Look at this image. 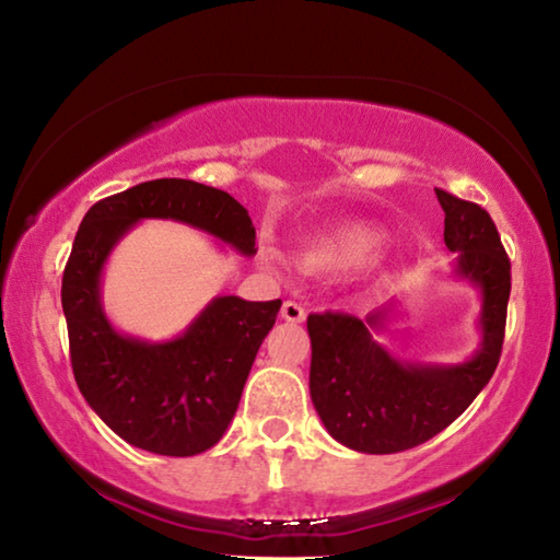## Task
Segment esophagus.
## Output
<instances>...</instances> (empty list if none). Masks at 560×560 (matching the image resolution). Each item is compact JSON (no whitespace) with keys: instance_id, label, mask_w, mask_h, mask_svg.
Instances as JSON below:
<instances>
[{"instance_id":"obj_1","label":"esophagus","mask_w":560,"mask_h":560,"mask_svg":"<svg viewBox=\"0 0 560 560\" xmlns=\"http://www.w3.org/2000/svg\"><path fill=\"white\" fill-rule=\"evenodd\" d=\"M281 318L287 320V324H301V320L306 318V311H303V306L296 301H283Z\"/></svg>"}]
</instances>
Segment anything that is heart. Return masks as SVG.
Listing matches in <instances>:
<instances>
[{
    "label": "heart",
    "mask_w": 560,
    "mask_h": 560,
    "mask_svg": "<svg viewBox=\"0 0 560 560\" xmlns=\"http://www.w3.org/2000/svg\"><path fill=\"white\" fill-rule=\"evenodd\" d=\"M387 249V236L371 226L346 224L308 240L296 254V264L316 277H348L375 267Z\"/></svg>",
    "instance_id": "b5f03b06"
}]
</instances>
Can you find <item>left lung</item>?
Segmentation results:
<instances>
[{"instance_id": "obj_1", "label": "left lung", "mask_w": 560, "mask_h": 560, "mask_svg": "<svg viewBox=\"0 0 560 560\" xmlns=\"http://www.w3.org/2000/svg\"><path fill=\"white\" fill-rule=\"evenodd\" d=\"M444 210L452 273L479 291V348L462 363L400 360L377 336L405 318L402 299L363 320L311 314L308 390L330 438L363 454H393L432 440L467 410L497 371L504 343L511 264L487 210L434 189Z\"/></svg>"}]
</instances>
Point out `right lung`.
Returning a JSON list of instances; mask_svg holds the SVG:
<instances>
[{"mask_svg": "<svg viewBox=\"0 0 560 560\" xmlns=\"http://www.w3.org/2000/svg\"><path fill=\"white\" fill-rule=\"evenodd\" d=\"M143 220L189 224L242 257L257 254V232L249 212L224 189L177 177L150 179L91 207L63 271L73 377L91 410L132 447L195 457L230 428L281 299L214 296L183 334L167 340L120 334L103 308V269L122 236Z\"/></svg>", "mask_w": 560, "mask_h": 560, "instance_id": "add662e5", "label": "right lung"}]
</instances>
